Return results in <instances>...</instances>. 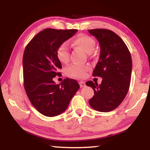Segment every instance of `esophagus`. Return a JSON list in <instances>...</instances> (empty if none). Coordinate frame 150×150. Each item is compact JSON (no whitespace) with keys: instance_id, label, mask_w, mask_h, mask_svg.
Wrapping results in <instances>:
<instances>
[{"instance_id":"esophagus-1","label":"esophagus","mask_w":150,"mask_h":150,"mask_svg":"<svg viewBox=\"0 0 150 150\" xmlns=\"http://www.w3.org/2000/svg\"><path fill=\"white\" fill-rule=\"evenodd\" d=\"M79 85H80L81 88H82V87H85V86H86V85H85V83L84 82V81H79Z\"/></svg>"}]
</instances>
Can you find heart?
<instances>
[{
  "mask_svg": "<svg viewBox=\"0 0 150 150\" xmlns=\"http://www.w3.org/2000/svg\"><path fill=\"white\" fill-rule=\"evenodd\" d=\"M73 44L81 48L87 54H91L95 47V41L89 35L80 34L73 40ZM57 57L62 63H67L69 59V48L66 42L59 45L57 50ZM91 69L88 65L71 64L65 68V73L69 77L83 78Z\"/></svg>",
  "mask_w": 150,
  "mask_h": 150,
  "instance_id": "1",
  "label": "heart"
}]
</instances>
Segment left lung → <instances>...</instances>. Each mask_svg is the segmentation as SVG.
<instances>
[{
	"label": "left lung",
	"instance_id": "obj_1",
	"mask_svg": "<svg viewBox=\"0 0 150 150\" xmlns=\"http://www.w3.org/2000/svg\"><path fill=\"white\" fill-rule=\"evenodd\" d=\"M99 42L100 56L93 75L103 78L101 84L88 81L94 96L88 101L99 112L115 110L122 102L130 87L132 62L130 53L124 41L112 31L106 29L89 30Z\"/></svg>",
	"mask_w": 150,
	"mask_h": 150
}]
</instances>
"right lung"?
Here are the masks:
<instances>
[{"label": "right lung", "mask_w": 150, "mask_h": 150, "mask_svg": "<svg viewBox=\"0 0 150 150\" xmlns=\"http://www.w3.org/2000/svg\"><path fill=\"white\" fill-rule=\"evenodd\" d=\"M77 32L46 28L35 35L25 48L24 88L32 105L44 116L53 117L63 113L80 87L72 79L66 78L57 85L53 81L62 67L57 57V48Z\"/></svg>", "instance_id": "obj_1"}]
</instances>
